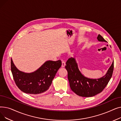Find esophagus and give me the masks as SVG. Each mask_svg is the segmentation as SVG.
I'll return each mask as SVG.
<instances>
[{
    "label": "esophagus",
    "mask_w": 121,
    "mask_h": 121,
    "mask_svg": "<svg viewBox=\"0 0 121 121\" xmlns=\"http://www.w3.org/2000/svg\"><path fill=\"white\" fill-rule=\"evenodd\" d=\"M65 65H66V62L64 60H62V67L64 68L65 67Z\"/></svg>",
    "instance_id": "esophagus-1"
}]
</instances>
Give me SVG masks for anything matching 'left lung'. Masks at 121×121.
Instances as JSON below:
<instances>
[{
  "instance_id": "1",
  "label": "left lung",
  "mask_w": 121,
  "mask_h": 121,
  "mask_svg": "<svg viewBox=\"0 0 121 121\" xmlns=\"http://www.w3.org/2000/svg\"><path fill=\"white\" fill-rule=\"evenodd\" d=\"M97 39L99 42L107 43L99 34ZM65 68L68 71V78L71 90L79 96L91 97L102 92L107 85L112 75L114 62L104 76L96 79L88 78L82 74L73 57H71L67 61Z\"/></svg>"
}]
</instances>
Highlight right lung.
Listing matches in <instances>:
<instances>
[{
  "mask_svg": "<svg viewBox=\"0 0 121 121\" xmlns=\"http://www.w3.org/2000/svg\"><path fill=\"white\" fill-rule=\"evenodd\" d=\"M62 65L61 60H48L36 71L26 73L17 69L11 59V72L14 81L20 89L24 93L36 95L47 91L55 76Z\"/></svg>",
  "mask_w": 121,
  "mask_h": 121,
  "instance_id": "obj_1",
  "label": "right lung"
}]
</instances>
